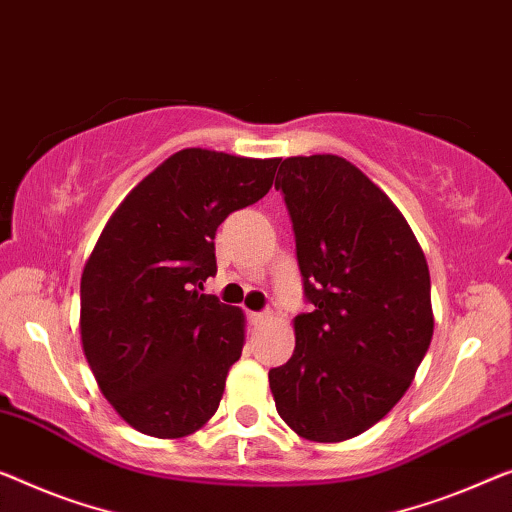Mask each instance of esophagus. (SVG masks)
<instances>
[{
  "label": "esophagus",
  "mask_w": 512,
  "mask_h": 512,
  "mask_svg": "<svg viewBox=\"0 0 512 512\" xmlns=\"http://www.w3.org/2000/svg\"><path fill=\"white\" fill-rule=\"evenodd\" d=\"M250 322H253L255 326L271 322V312H253V315H250Z\"/></svg>",
  "instance_id": "1"
}]
</instances>
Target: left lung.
Returning <instances> with one entry per match:
<instances>
[{
	"label": "left lung",
	"instance_id": "8db88e82",
	"mask_svg": "<svg viewBox=\"0 0 512 512\" xmlns=\"http://www.w3.org/2000/svg\"><path fill=\"white\" fill-rule=\"evenodd\" d=\"M310 312L292 358L269 372L282 421L303 439L358 437L391 411L430 347V271L400 209L349 160L280 165Z\"/></svg>",
	"mask_w": 512,
	"mask_h": 512
}]
</instances>
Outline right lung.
<instances>
[{
    "label": "right lung",
    "instance_id": "1",
    "mask_svg": "<svg viewBox=\"0 0 512 512\" xmlns=\"http://www.w3.org/2000/svg\"><path fill=\"white\" fill-rule=\"evenodd\" d=\"M280 158L181 149L126 195L80 280L87 363L137 432L179 439L216 414L246 317L202 294L216 230L269 193Z\"/></svg>",
    "mask_w": 512,
    "mask_h": 512
}]
</instances>
